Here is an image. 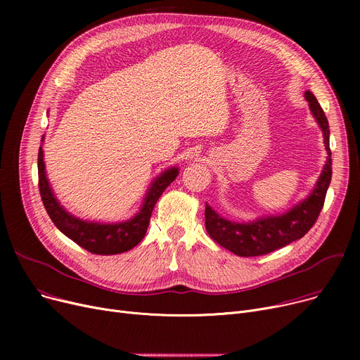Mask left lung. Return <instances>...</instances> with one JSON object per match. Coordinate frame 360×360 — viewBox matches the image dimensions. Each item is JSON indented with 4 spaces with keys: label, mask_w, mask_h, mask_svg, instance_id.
Returning <instances> with one entry per match:
<instances>
[{
    "label": "left lung",
    "mask_w": 360,
    "mask_h": 360,
    "mask_svg": "<svg viewBox=\"0 0 360 360\" xmlns=\"http://www.w3.org/2000/svg\"><path fill=\"white\" fill-rule=\"evenodd\" d=\"M305 99L318 127L323 131L327 150V162L314 190L292 209L281 214L259 216L250 221H235L220 216L210 204H205V231L220 247L239 257H258L286 247L290 242L305 236L323 210L326 194L331 182L330 127L323 108L314 93L307 90Z\"/></svg>",
    "instance_id": "8db88e82"
}]
</instances>
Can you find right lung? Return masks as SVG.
Masks as SVG:
<instances>
[{
  "mask_svg": "<svg viewBox=\"0 0 360 360\" xmlns=\"http://www.w3.org/2000/svg\"><path fill=\"white\" fill-rule=\"evenodd\" d=\"M44 139L45 136L42 137V143ZM37 172H39V191L44 205L56 228L91 254L115 255L132 250L141 242L148 228L151 212L163 191L178 176L179 167L170 166L163 170L151 181L140 210L128 220L115 223L83 220L64 209V205H61L58 198L55 197L46 176L42 146L39 147V155H37Z\"/></svg>",
  "mask_w": 360,
  "mask_h": 360,
  "instance_id": "right-lung-1",
  "label": "right lung"
}]
</instances>
